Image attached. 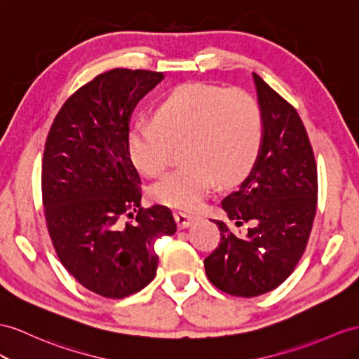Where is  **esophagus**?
I'll return each instance as SVG.
<instances>
[{
	"mask_svg": "<svg viewBox=\"0 0 359 359\" xmlns=\"http://www.w3.org/2000/svg\"><path fill=\"white\" fill-rule=\"evenodd\" d=\"M174 218H176V223H177L179 229L189 227L192 223H194V219H196V217L188 215L185 212H176V214H174Z\"/></svg>",
	"mask_w": 359,
	"mask_h": 359,
	"instance_id": "esophagus-1",
	"label": "esophagus"
}]
</instances>
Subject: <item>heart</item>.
<instances>
[{"label": "heart", "instance_id": "1", "mask_svg": "<svg viewBox=\"0 0 359 359\" xmlns=\"http://www.w3.org/2000/svg\"><path fill=\"white\" fill-rule=\"evenodd\" d=\"M153 123H137L128 132V153L149 177L167 171L172 147L187 163L156 183L161 205L194 210L217 182L232 185L249 174L264 140L261 107L250 94L209 83L171 88L153 109Z\"/></svg>", "mask_w": 359, "mask_h": 359}]
</instances>
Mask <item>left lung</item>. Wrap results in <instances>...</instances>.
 Listing matches in <instances>:
<instances>
[{"label":"left lung","instance_id":"left-lung-1","mask_svg":"<svg viewBox=\"0 0 359 359\" xmlns=\"http://www.w3.org/2000/svg\"><path fill=\"white\" fill-rule=\"evenodd\" d=\"M264 119V140L258 162L240 189L223 200L224 222L217 249L205 259L208 279L223 292L256 297L288 278L306 250L317 210V163L297 110L253 74Z\"/></svg>","mask_w":359,"mask_h":359}]
</instances>
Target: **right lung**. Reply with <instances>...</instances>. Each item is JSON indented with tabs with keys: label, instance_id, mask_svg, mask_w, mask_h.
Masks as SVG:
<instances>
[{
	"label": "right lung",
	"instance_id": "1",
	"mask_svg": "<svg viewBox=\"0 0 359 359\" xmlns=\"http://www.w3.org/2000/svg\"><path fill=\"white\" fill-rule=\"evenodd\" d=\"M162 79L127 68L98 74L62 104L45 140L41 188L53 247L72 278L107 299L147 287L158 270L154 243L177 229L167 206L140 208L128 153L132 110Z\"/></svg>",
	"mask_w": 359,
	"mask_h": 359
}]
</instances>
